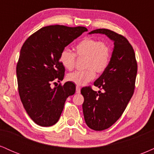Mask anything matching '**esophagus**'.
<instances>
[{
	"instance_id": "1",
	"label": "esophagus",
	"mask_w": 154,
	"mask_h": 154,
	"mask_svg": "<svg viewBox=\"0 0 154 154\" xmlns=\"http://www.w3.org/2000/svg\"><path fill=\"white\" fill-rule=\"evenodd\" d=\"M76 93H77V94L80 93V88H79V86H77V87H76Z\"/></svg>"
}]
</instances>
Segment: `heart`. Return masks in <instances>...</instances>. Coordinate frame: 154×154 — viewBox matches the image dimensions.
Segmentation results:
<instances>
[{"mask_svg": "<svg viewBox=\"0 0 154 154\" xmlns=\"http://www.w3.org/2000/svg\"><path fill=\"white\" fill-rule=\"evenodd\" d=\"M78 57H85L84 71H76L69 74L68 81L77 85H85L95 78V72L102 73L106 69L111 58L109 45L103 41L92 38H85L75 46ZM59 61L63 67L71 71L75 66V55L69 49H63L59 56Z\"/></svg>", "mask_w": 154, "mask_h": 154, "instance_id": "heart-1", "label": "heart"}]
</instances>
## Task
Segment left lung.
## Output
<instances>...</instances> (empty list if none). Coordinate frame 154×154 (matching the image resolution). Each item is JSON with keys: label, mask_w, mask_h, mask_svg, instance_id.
<instances>
[{"label": "left lung", "mask_w": 154, "mask_h": 154, "mask_svg": "<svg viewBox=\"0 0 154 154\" xmlns=\"http://www.w3.org/2000/svg\"><path fill=\"white\" fill-rule=\"evenodd\" d=\"M88 34L105 35L114 42V48L106 69L94 82L104 92L82 88L83 114L86 125L101 131L119 119L131 99L135 89L137 66L132 45L125 37L107 29H98Z\"/></svg>", "instance_id": "left-lung-1"}]
</instances>
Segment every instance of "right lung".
Masks as SVG:
<instances>
[{"label": "right lung", "mask_w": 154, "mask_h": 154, "mask_svg": "<svg viewBox=\"0 0 154 154\" xmlns=\"http://www.w3.org/2000/svg\"><path fill=\"white\" fill-rule=\"evenodd\" d=\"M87 31L84 26H44L23 44L17 66L19 93L24 109L37 125H55L66 98L75 94L73 82L69 81L54 88L51 84L60 82L64 77L65 69L59 61L61 51Z\"/></svg>", "instance_id": "right-lung-1"}]
</instances>
